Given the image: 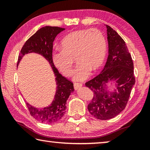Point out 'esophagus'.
I'll return each instance as SVG.
<instances>
[{
  "label": "esophagus",
  "mask_w": 150,
  "mask_h": 150,
  "mask_svg": "<svg viewBox=\"0 0 150 150\" xmlns=\"http://www.w3.org/2000/svg\"><path fill=\"white\" fill-rule=\"evenodd\" d=\"M81 87H82V85L80 84V83H75L74 84V88L75 90L79 89Z\"/></svg>",
  "instance_id": "34e87169"
}]
</instances>
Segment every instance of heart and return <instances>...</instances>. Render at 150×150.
Returning a JSON list of instances; mask_svg holds the SVG:
<instances>
[{
    "label": "heart",
    "instance_id": "1",
    "mask_svg": "<svg viewBox=\"0 0 150 150\" xmlns=\"http://www.w3.org/2000/svg\"><path fill=\"white\" fill-rule=\"evenodd\" d=\"M61 48L53 52V63L65 76L73 73L74 59L77 62L73 79L83 81L91 71H97L105 62L106 43L96 29L79 30L70 32L61 41Z\"/></svg>",
    "mask_w": 150,
    "mask_h": 150
}]
</instances>
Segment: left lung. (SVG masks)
I'll return each mask as SVG.
<instances>
[{
  "instance_id": "left-lung-1",
  "label": "left lung",
  "mask_w": 150,
  "mask_h": 150,
  "mask_svg": "<svg viewBox=\"0 0 150 150\" xmlns=\"http://www.w3.org/2000/svg\"><path fill=\"white\" fill-rule=\"evenodd\" d=\"M106 34L108 56L102 71L85 83L93 92L88 105L91 115L99 120H108L119 115L124 108L135 84L134 64L124 40L108 25ZM115 83V87L108 91V85Z\"/></svg>"
}]
</instances>
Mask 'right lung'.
Returning a JSON list of instances; mask_svg holds the SVG:
<instances>
[{"label":"right lung","instance_id":"1","mask_svg":"<svg viewBox=\"0 0 150 150\" xmlns=\"http://www.w3.org/2000/svg\"><path fill=\"white\" fill-rule=\"evenodd\" d=\"M65 28L55 26H45L38 30L27 40L22 47L17 66L25 55L31 53L44 57L52 67L56 83V91L52 103L44 108H36L26 103L30 115L40 122L52 124L62 118L65 113L66 104L71 93L74 91L73 83L60 74L52 62L53 42L55 37Z\"/></svg>","mask_w":150,"mask_h":150}]
</instances>
